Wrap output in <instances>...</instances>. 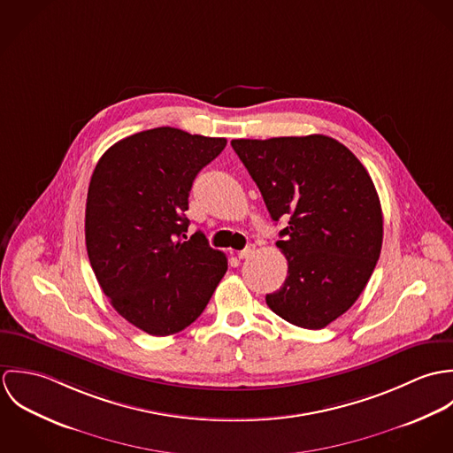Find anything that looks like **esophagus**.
Wrapping results in <instances>:
<instances>
[{
	"mask_svg": "<svg viewBox=\"0 0 453 453\" xmlns=\"http://www.w3.org/2000/svg\"><path fill=\"white\" fill-rule=\"evenodd\" d=\"M253 255H255V246H248L242 251H239V258L241 259L251 258Z\"/></svg>",
	"mask_w": 453,
	"mask_h": 453,
	"instance_id": "obj_1",
	"label": "esophagus"
}]
</instances>
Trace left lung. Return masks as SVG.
<instances>
[{
    "label": "left lung",
    "mask_w": 453,
    "mask_h": 453,
    "mask_svg": "<svg viewBox=\"0 0 453 453\" xmlns=\"http://www.w3.org/2000/svg\"><path fill=\"white\" fill-rule=\"evenodd\" d=\"M232 148L272 219H288L275 242L288 277L266 305L288 323L321 329L354 305L380 257L375 185L349 148L323 134L234 139Z\"/></svg>",
    "instance_id": "8db88e82"
}]
</instances>
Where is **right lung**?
Wrapping results in <instances>:
<instances>
[{"label":"right lung","instance_id":"obj_1","mask_svg":"<svg viewBox=\"0 0 453 453\" xmlns=\"http://www.w3.org/2000/svg\"><path fill=\"white\" fill-rule=\"evenodd\" d=\"M226 146L174 127L142 130L99 158L85 207V244L113 309L153 336L203 312L228 263L202 232L187 242L196 174Z\"/></svg>","mask_w":453,"mask_h":453}]
</instances>
